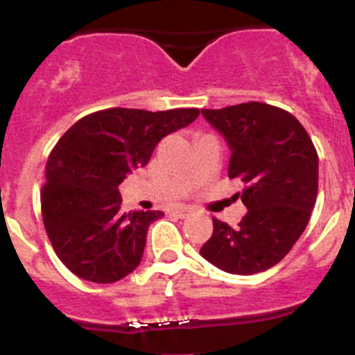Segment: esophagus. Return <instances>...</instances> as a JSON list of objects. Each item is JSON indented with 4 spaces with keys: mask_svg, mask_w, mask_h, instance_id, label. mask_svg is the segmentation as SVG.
<instances>
[{
    "mask_svg": "<svg viewBox=\"0 0 355 355\" xmlns=\"http://www.w3.org/2000/svg\"><path fill=\"white\" fill-rule=\"evenodd\" d=\"M173 214L177 218H187L192 214V207H187V206L177 207V209H173Z\"/></svg>",
    "mask_w": 355,
    "mask_h": 355,
    "instance_id": "esophagus-1",
    "label": "esophagus"
}]
</instances>
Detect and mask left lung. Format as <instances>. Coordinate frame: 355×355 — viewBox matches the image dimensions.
Returning <instances> with one entry per match:
<instances>
[{
    "mask_svg": "<svg viewBox=\"0 0 355 355\" xmlns=\"http://www.w3.org/2000/svg\"><path fill=\"white\" fill-rule=\"evenodd\" d=\"M230 148L228 177L242 178L247 214L237 228L213 218L200 256L232 275L280 263L309 223L318 196V153L288 111L266 103L200 110Z\"/></svg>",
    "mask_w": 355,
    "mask_h": 355,
    "instance_id": "8db88e82",
    "label": "left lung"
}]
</instances>
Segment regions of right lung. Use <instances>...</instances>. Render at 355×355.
Here are the masks:
<instances>
[{
    "label": "right lung",
    "instance_id": "obj_1",
    "mask_svg": "<svg viewBox=\"0 0 355 355\" xmlns=\"http://www.w3.org/2000/svg\"><path fill=\"white\" fill-rule=\"evenodd\" d=\"M198 108H110L80 118L46 164L42 221L56 256L78 278L113 284L139 266L161 211L120 209L118 185L146 166L164 135L191 125Z\"/></svg>",
    "mask_w": 355,
    "mask_h": 355
}]
</instances>
